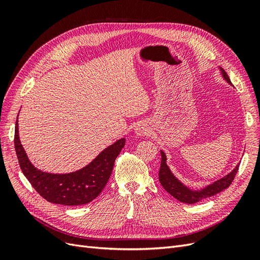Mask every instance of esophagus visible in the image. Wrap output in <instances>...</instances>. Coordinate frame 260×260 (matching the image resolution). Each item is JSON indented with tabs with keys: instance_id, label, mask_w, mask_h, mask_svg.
<instances>
[{
	"instance_id": "obj_1",
	"label": "esophagus",
	"mask_w": 260,
	"mask_h": 260,
	"mask_svg": "<svg viewBox=\"0 0 260 260\" xmlns=\"http://www.w3.org/2000/svg\"><path fill=\"white\" fill-rule=\"evenodd\" d=\"M148 127L145 123H138L135 128V133L138 137H142L145 136L148 133Z\"/></svg>"
}]
</instances>
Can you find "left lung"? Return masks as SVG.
Here are the masks:
<instances>
[{
	"label": "left lung",
	"mask_w": 260,
	"mask_h": 260,
	"mask_svg": "<svg viewBox=\"0 0 260 260\" xmlns=\"http://www.w3.org/2000/svg\"><path fill=\"white\" fill-rule=\"evenodd\" d=\"M220 74H221L223 80L226 81L230 85H232L231 80L229 76L226 75L224 70L219 67ZM160 155H161V162H160V169H159V182L161 186L166 190L170 195L174 196L175 199L178 201L186 203V204H194L198 203L204 199L210 198V196H214L215 194H218L221 191L225 190L226 187H229L232 183V181L237 175L240 162L235 166V168L229 172V174L225 175L224 177L216 180L215 182H212L206 186H203L201 188H192L187 186L182 181L179 180L169 168L167 165V156L160 149Z\"/></svg>",
	"instance_id": "obj_1"
}]
</instances>
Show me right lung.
Returning a JSON list of instances; mask_svg holds the SVG:
<instances>
[{"mask_svg": "<svg viewBox=\"0 0 260 260\" xmlns=\"http://www.w3.org/2000/svg\"><path fill=\"white\" fill-rule=\"evenodd\" d=\"M14 142L20 169L35 190L50 203L78 206L90 203L103 191L112 175L117 156L124 146L125 139L117 140L86 166L69 174H51L34 166L20 143L18 117Z\"/></svg>", "mask_w": 260, "mask_h": 260, "instance_id": "1", "label": "right lung"}]
</instances>
